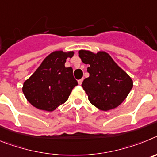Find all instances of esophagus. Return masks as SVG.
Wrapping results in <instances>:
<instances>
[{"label":"esophagus","instance_id":"1","mask_svg":"<svg viewBox=\"0 0 157 157\" xmlns=\"http://www.w3.org/2000/svg\"><path fill=\"white\" fill-rule=\"evenodd\" d=\"M82 81H83V78H81V79L78 80V84H79V85H82Z\"/></svg>","mask_w":157,"mask_h":157}]
</instances>
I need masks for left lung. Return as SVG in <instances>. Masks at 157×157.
Here are the masks:
<instances>
[{"instance_id": "1", "label": "left lung", "mask_w": 157, "mask_h": 157, "mask_svg": "<svg viewBox=\"0 0 157 157\" xmlns=\"http://www.w3.org/2000/svg\"><path fill=\"white\" fill-rule=\"evenodd\" d=\"M82 61L88 64L90 76L82 86L93 105L101 111L116 109L127 98L133 87L131 78L113 60L109 53L79 50Z\"/></svg>"}]
</instances>
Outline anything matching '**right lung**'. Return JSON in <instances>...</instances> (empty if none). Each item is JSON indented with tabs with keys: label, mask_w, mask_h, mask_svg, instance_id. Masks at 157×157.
I'll list each match as a JSON object with an SVG mask.
<instances>
[{
	"label": "right lung",
	"mask_w": 157,
	"mask_h": 157,
	"mask_svg": "<svg viewBox=\"0 0 157 157\" xmlns=\"http://www.w3.org/2000/svg\"><path fill=\"white\" fill-rule=\"evenodd\" d=\"M73 56V51H54L24 82L23 94L33 106L52 112L68 99L73 88L78 85L72 67L64 66L67 58Z\"/></svg>",
	"instance_id": "add662e5"
}]
</instances>
